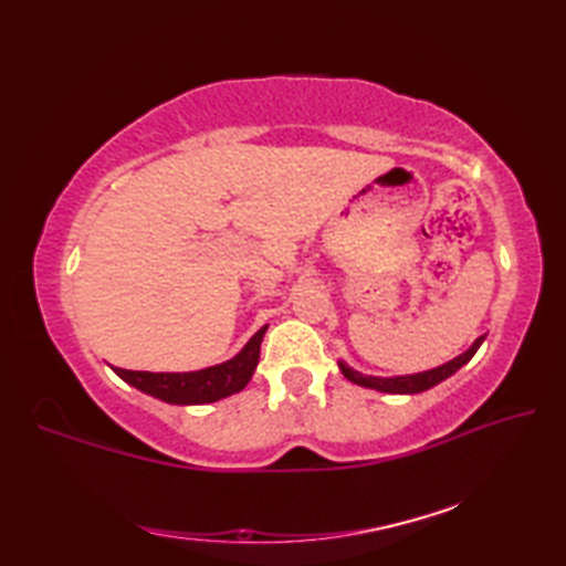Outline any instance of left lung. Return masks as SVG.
Instances as JSON below:
<instances>
[{"label":"left lung","instance_id":"obj_1","mask_svg":"<svg viewBox=\"0 0 566 566\" xmlns=\"http://www.w3.org/2000/svg\"><path fill=\"white\" fill-rule=\"evenodd\" d=\"M486 335H479V338L474 340V345L469 347L467 353H462L460 357L450 359V363H444L436 369H428V371H420V375H406V377H367L363 375V371H357L353 367H347L345 363H340V371L343 375L359 384V387H367V389H377V391H387V394H420L426 391L430 387H436V384H440L442 379H448L450 375H454L457 369H460L462 365H467L469 359L474 357V353L479 350V345L484 343Z\"/></svg>","mask_w":566,"mask_h":566}]
</instances>
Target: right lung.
Listing matches in <instances>:
<instances>
[{"label":"right lung","mask_w":566,"mask_h":566,"mask_svg":"<svg viewBox=\"0 0 566 566\" xmlns=\"http://www.w3.org/2000/svg\"><path fill=\"white\" fill-rule=\"evenodd\" d=\"M264 331H268V326H262L255 335H252L248 345L233 359H228V363L216 365V367H207L199 371H134V369L114 367V371L124 381L134 384L136 389L146 391L155 396V399L167 401V403H179V406L211 403V401L226 399V396H231L240 389H245L252 371L258 367Z\"/></svg>","instance_id":"add662e5"}]
</instances>
